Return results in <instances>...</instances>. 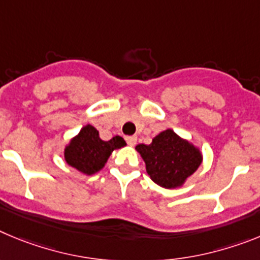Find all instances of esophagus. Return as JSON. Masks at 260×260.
<instances>
[{
  "mask_svg": "<svg viewBox=\"0 0 260 260\" xmlns=\"http://www.w3.org/2000/svg\"><path fill=\"white\" fill-rule=\"evenodd\" d=\"M125 141H127V144L129 145V146H135L136 142H137V137H136V136H127V137H125Z\"/></svg>",
  "mask_w": 260,
  "mask_h": 260,
  "instance_id": "1",
  "label": "esophagus"
}]
</instances>
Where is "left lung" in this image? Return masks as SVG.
Masks as SVG:
<instances>
[{"mask_svg":"<svg viewBox=\"0 0 260 260\" xmlns=\"http://www.w3.org/2000/svg\"><path fill=\"white\" fill-rule=\"evenodd\" d=\"M146 165V172L163 188H176L193 175L202 162L200 150L172 129L154 137L150 145L136 146Z\"/></svg>","mask_w":260,"mask_h":260,"instance_id":"left-lung-1","label":"left lung"}]
</instances>
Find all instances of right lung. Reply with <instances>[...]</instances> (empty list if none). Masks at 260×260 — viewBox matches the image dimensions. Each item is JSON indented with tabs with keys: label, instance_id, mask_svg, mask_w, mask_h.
I'll return each mask as SVG.
<instances>
[{
	"label": "right lung",
	"instance_id": "right-lung-1",
	"mask_svg": "<svg viewBox=\"0 0 260 260\" xmlns=\"http://www.w3.org/2000/svg\"><path fill=\"white\" fill-rule=\"evenodd\" d=\"M125 141L115 136L110 141H102L98 131L92 125H85L64 150L66 162L86 175H93L101 170L114 149L124 146Z\"/></svg>",
	"mask_w": 260,
	"mask_h": 260
}]
</instances>
